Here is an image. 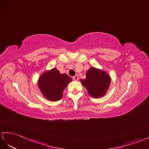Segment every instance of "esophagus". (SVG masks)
Here are the masks:
<instances>
[{"instance_id": "1", "label": "esophagus", "mask_w": 149, "mask_h": 149, "mask_svg": "<svg viewBox=\"0 0 149 149\" xmlns=\"http://www.w3.org/2000/svg\"><path fill=\"white\" fill-rule=\"evenodd\" d=\"M78 78H79V77H78V74H76L74 77H72V79H73L74 80H75V81H77L78 79Z\"/></svg>"}]
</instances>
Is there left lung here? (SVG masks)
I'll return each instance as SVG.
<instances>
[{"label":"left lung","instance_id":"left-lung-1","mask_svg":"<svg viewBox=\"0 0 149 149\" xmlns=\"http://www.w3.org/2000/svg\"><path fill=\"white\" fill-rule=\"evenodd\" d=\"M111 78L106 71L92 67L86 71V78L80 79L82 85L93 98H100L106 93L111 83Z\"/></svg>","mask_w":149,"mask_h":149}]
</instances>
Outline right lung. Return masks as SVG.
<instances>
[{"label":"right lung","mask_w":149,"mask_h":149,"mask_svg":"<svg viewBox=\"0 0 149 149\" xmlns=\"http://www.w3.org/2000/svg\"><path fill=\"white\" fill-rule=\"evenodd\" d=\"M71 81L68 75L61 74L57 69L53 68L40 76L38 86L43 97L55 102L62 98L64 90Z\"/></svg>","instance_id":"add662e5"}]
</instances>
